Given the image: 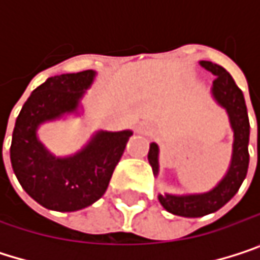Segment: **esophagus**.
Listing matches in <instances>:
<instances>
[{"label":"esophagus","instance_id":"esophagus-1","mask_svg":"<svg viewBox=\"0 0 260 260\" xmlns=\"http://www.w3.org/2000/svg\"><path fill=\"white\" fill-rule=\"evenodd\" d=\"M137 132H140V134H147V135H149V134L152 132V129H150V126H149L147 123L143 122V123H140V125L137 126Z\"/></svg>","mask_w":260,"mask_h":260}]
</instances>
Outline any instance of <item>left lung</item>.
Wrapping results in <instances>:
<instances>
[{"label":"left lung","mask_w":260,"mask_h":260,"mask_svg":"<svg viewBox=\"0 0 260 260\" xmlns=\"http://www.w3.org/2000/svg\"><path fill=\"white\" fill-rule=\"evenodd\" d=\"M202 68L211 72L215 79L211 87L212 99L226 110L231 128L234 131L232 143V158L226 175L221 178L212 189L199 194H158L159 203L166 211L179 215V217H203L212 214L223 208L235 194L238 192L241 183L244 182L248 170V140H250V122L245 107V99L242 91L235 84L231 74L212 63V61H199ZM149 164L152 166L153 175L159 173V147L156 143H150Z\"/></svg>","instance_id":"obj_1"}]
</instances>
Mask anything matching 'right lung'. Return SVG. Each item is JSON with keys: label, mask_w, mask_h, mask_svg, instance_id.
Here are the masks:
<instances>
[{"label": "right lung", "mask_w": 260, "mask_h": 260, "mask_svg": "<svg viewBox=\"0 0 260 260\" xmlns=\"http://www.w3.org/2000/svg\"><path fill=\"white\" fill-rule=\"evenodd\" d=\"M94 71L48 78L24 104L12 135L10 161L26 194L46 209L74 212L99 200L120 161L132 131H98L78 152L55 156L39 140L43 123L78 116Z\"/></svg>", "instance_id": "obj_1"}]
</instances>
